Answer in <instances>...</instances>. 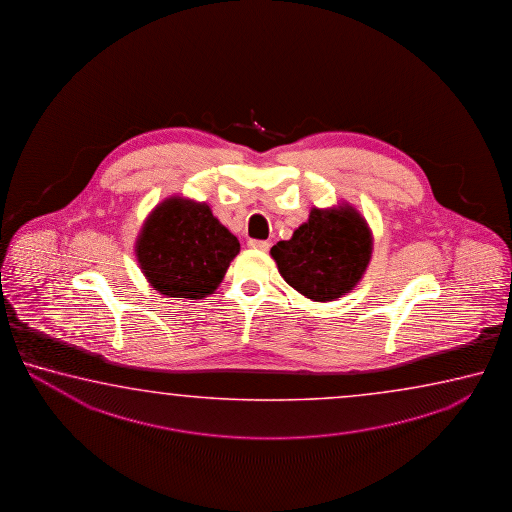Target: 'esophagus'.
Listing matches in <instances>:
<instances>
[{
  "label": "esophagus",
  "mask_w": 512,
  "mask_h": 512,
  "mask_svg": "<svg viewBox=\"0 0 512 512\" xmlns=\"http://www.w3.org/2000/svg\"><path fill=\"white\" fill-rule=\"evenodd\" d=\"M249 245V249H254V251H269L270 243L265 242V240H249L247 242Z\"/></svg>",
  "instance_id": "1"
}]
</instances>
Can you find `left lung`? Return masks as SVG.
I'll list each match as a JSON object with an SVG mask.
<instances>
[{
  "mask_svg": "<svg viewBox=\"0 0 512 512\" xmlns=\"http://www.w3.org/2000/svg\"><path fill=\"white\" fill-rule=\"evenodd\" d=\"M373 252V236L351 206L313 208L308 222L290 240L278 242L270 256L279 274L299 294L317 303L351 292L364 276Z\"/></svg>",
  "mask_w": 512,
  "mask_h": 512,
  "instance_id": "obj_1",
  "label": "left lung"
}]
</instances>
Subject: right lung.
<instances>
[{"label":"right lung","mask_w":512,"mask_h":512,"mask_svg":"<svg viewBox=\"0 0 512 512\" xmlns=\"http://www.w3.org/2000/svg\"><path fill=\"white\" fill-rule=\"evenodd\" d=\"M240 242L213 217L208 204L182 197L161 202L143 224L136 256L148 283L168 297L213 294Z\"/></svg>","instance_id":"right-lung-1"}]
</instances>
